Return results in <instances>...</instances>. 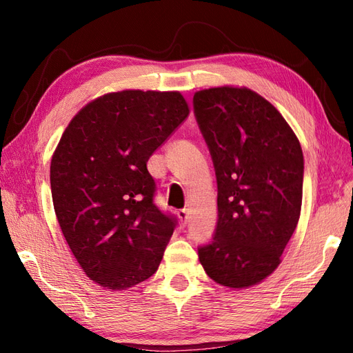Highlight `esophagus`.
Here are the masks:
<instances>
[{
  "label": "esophagus",
  "mask_w": 353,
  "mask_h": 353,
  "mask_svg": "<svg viewBox=\"0 0 353 353\" xmlns=\"http://www.w3.org/2000/svg\"><path fill=\"white\" fill-rule=\"evenodd\" d=\"M177 216H179V220H181V223L183 224V226H186V224H188V220H190L188 209H181V211H177Z\"/></svg>",
  "instance_id": "esophagus-1"
}]
</instances>
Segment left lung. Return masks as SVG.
I'll use <instances>...</instances> for the list:
<instances>
[{
  "label": "left lung",
  "mask_w": 353,
  "mask_h": 353,
  "mask_svg": "<svg viewBox=\"0 0 353 353\" xmlns=\"http://www.w3.org/2000/svg\"><path fill=\"white\" fill-rule=\"evenodd\" d=\"M194 115L212 157L219 219L199 245L206 274L230 288L259 283L281 264L302 206L303 153L283 117L245 88L194 94Z\"/></svg>",
  "instance_id": "left-lung-1"
}]
</instances>
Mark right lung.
Returning a JSON list of instances; mask_svg holds the SVG:
<instances>
[{
  "mask_svg": "<svg viewBox=\"0 0 353 353\" xmlns=\"http://www.w3.org/2000/svg\"><path fill=\"white\" fill-rule=\"evenodd\" d=\"M181 92L121 91L86 104L51 159L52 205L80 267L125 290L159 267L177 219L154 203L147 162L188 118Z\"/></svg>",
  "mask_w": 353,
  "mask_h": 353,
  "instance_id": "right-lung-1",
  "label": "right lung"
}]
</instances>
